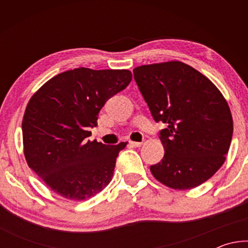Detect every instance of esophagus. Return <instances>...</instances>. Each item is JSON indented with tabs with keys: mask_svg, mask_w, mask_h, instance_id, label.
<instances>
[{
	"mask_svg": "<svg viewBox=\"0 0 248 248\" xmlns=\"http://www.w3.org/2000/svg\"><path fill=\"white\" fill-rule=\"evenodd\" d=\"M129 143L132 146H136V148H139V146L142 145V142H136V141H130Z\"/></svg>",
	"mask_w": 248,
	"mask_h": 248,
	"instance_id": "esophagus-1",
	"label": "esophagus"
}]
</instances>
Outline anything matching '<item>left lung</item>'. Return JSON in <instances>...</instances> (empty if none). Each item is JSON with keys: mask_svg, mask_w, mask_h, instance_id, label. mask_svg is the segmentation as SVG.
Listing matches in <instances>:
<instances>
[{"mask_svg": "<svg viewBox=\"0 0 248 248\" xmlns=\"http://www.w3.org/2000/svg\"><path fill=\"white\" fill-rule=\"evenodd\" d=\"M133 77L159 130L165 153L150 167L174 189L199 186L223 165L233 134L229 105L209 78L179 61L141 65Z\"/></svg>", "mask_w": 248, "mask_h": 248, "instance_id": "left-lung-1", "label": "left lung"}]
</instances>
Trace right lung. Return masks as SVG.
I'll return each instance as SVG.
<instances>
[{
    "label": "right lung",
    "instance_id": "right-lung-1",
    "mask_svg": "<svg viewBox=\"0 0 248 248\" xmlns=\"http://www.w3.org/2000/svg\"><path fill=\"white\" fill-rule=\"evenodd\" d=\"M132 79L128 70L78 68L52 78L32 96L22 129L27 164L64 198L85 200L102 191L114 175L117 145L90 141L100 109Z\"/></svg>",
    "mask_w": 248,
    "mask_h": 248
}]
</instances>
